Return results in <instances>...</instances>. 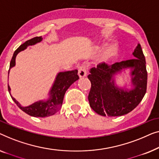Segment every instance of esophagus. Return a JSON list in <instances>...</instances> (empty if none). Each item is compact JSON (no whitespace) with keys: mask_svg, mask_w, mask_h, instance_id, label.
<instances>
[{"mask_svg":"<svg viewBox=\"0 0 159 159\" xmlns=\"http://www.w3.org/2000/svg\"><path fill=\"white\" fill-rule=\"evenodd\" d=\"M87 73V68L86 66H81L79 68V75L80 78L85 77Z\"/></svg>","mask_w":159,"mask_h":159,"instance_id":"obj_1","label":"esophagus"}]
</instances>
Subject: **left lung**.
Masks as SVG:
<instances>
[{"mask_svg": "<svg viewBox=\"0 0 159 159\" xmlns=\"http://www.w3.org/2000/svg\"><path fill=\"white\" fill-rule=\"evenodd\" d=\"M133 55L135 58L117 62L112 65L101 62L97 68L90 69L88 79L91 86L89 102L91 109L102 116L118 117L133 110L142 101L146 93L148 74L146 59L141 46L138 44ZM132 69V84L130 91L115 86L113 77L125 68Z\"/></svg>", "mask_w": 159, "mask_h": 159, "instance_id": "obj_1", "label": "left lung"}]
</instances>
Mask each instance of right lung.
<instances>
[{
  "mask_svg": "<svg viewBox=\"0 0 159 159\" xmlns=\"http://www.w3.org/2000/svg\"><path fill=\"white\" fill-rule=\"evenodd\" d=\"M42 40V37H36L27 40L24 44H21L19 48H18L13 53L10 62L8 73H9L10 69L15 66L16 57L18 53L25 50L27 46L34 45V44L38 43V42H41ZM79 79V76L78 75V70L59 73L50 91V98L47 101L37 102L28 107H21V104L14 98H13L12 97L11 98L17 106L27 115L35 117H48V116L54 115L55 113H56L57 111L60 110V107L62 106V101H63L66 91L68 90V89L70 86L71 84H73ZM8 90L10 93L11 89L9 86H8Z\"/></svg>",
  "mask_w": 159,
  "mask_h": 159,
  "instance_id": "add662e5",
  "label": "right lung"
}]
</instances>
